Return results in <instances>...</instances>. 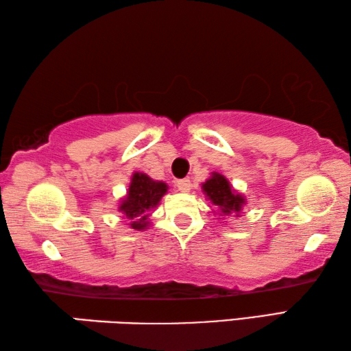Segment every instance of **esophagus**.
Instances as JSON below:
<instances>
[{
	"label": "esophagus",
	"mask_w": 351,
	"mask_h": 351,
	"mask_svg": "<svg viewBox=\"0 0 351 351\" xmlns=\"http://www.w3.org/2000/svg\"><path fill=\"white\" fill-rule=\"evenodd\" d=\"M176 188L182 193H189L191 191V180L189 179H180L176 182Z\"/></svg>",
	"instance_id": "1"
}]
</instances>
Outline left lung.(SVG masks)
<instances>
[{"instance_id": "left-lung-1", "label": "left lung", "mask_w": 351, "mask_h": 351, "mask_svg": "<svg viewBox=\"0 0 351 351\" xmlns=\"http://www.w3.org/2000/svg\"><path fill=\"white\" fill-rule=\"evenodd\" d=\"M202 191L205 197L211 200V204L216 205L220 210V216H230V214H239L242 211L245 205V197L239 194L236 189H232L230 182L225 179V176L219 172H213L210 179L202 183Z\"/></svg>"}]
</instances>
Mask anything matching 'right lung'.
<instances>
[{"label":"right lung","mask_w":351,"mask_h":351,"mask_svg":"<svg viewBox=\"0 0 351 351\" xmlns=\"http://www.w3.org/2000/svg\"><path fill=\"white\" fill-rule=\"evenodd\" d=\"M168 193V185L152 180L143 172H134L129 183L128 194L121 200L119 210L128 220H131L132 230H146L149 226L151 211L156 208L163 195Z\"/></svg>","instance_id":"obj_1"}]
</instances>
